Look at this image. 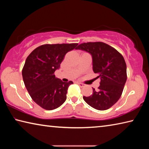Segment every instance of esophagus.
Here are the masks:
<instances>
[{"mask_svg": "<svg viewBox=\"0 0 149 149\" xmlns=\"http://www.w3.org/2000/svg\"><path fill=\"white\" fill-rule=\"evenodd\" d=\"M77 84L79 85L81 87H85V84H81V83H79V82H78V83H77Z\"/></svg>", "mask_w": 149, "mask_h": 149, "instance_id": "obj_1", "label": "esophagus"}]
</instances>
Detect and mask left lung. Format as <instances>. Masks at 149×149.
<instances>
[{
  "mask_svg": "<svg viewBox=\"0 0 149 149\" xmlns=\"http://www.w3.org/2000/svg\"><path fill=\"white\" fill-rule=\"evenodd\" d=\"M75 49L91 55L93 70L100 78L99 90L93 89L91 95L83 98L95 109H108L119 100L127 80L124 58L114 48L102 42H85Z\"/></svg>",
  "mask_w": 149,
  "mask_h": 149,
  "instance_id": "obj_1",
  "label": "left lung"
}]
</instances>
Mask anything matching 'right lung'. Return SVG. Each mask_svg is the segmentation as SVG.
<instances>
[{
	"mask_svg": "<svg viewBox=\"0 0 149 149\" xmlns=\"http://www.w3.org/2000/svg\"><path fill=\"white\" fill-rule=\"evenodd\" d=\"M77 45H43L27 56L22 70L25 86L33 101L44 109H56L66 99L73 82H63L55 77L54 73L60 68L65 54L76 49Z\"/></svg>",
	"mask_w": 149,
	"mask_h": 149,
	"instance_id": "add662e5",
	"label": "right lung"
}]
</instances>
